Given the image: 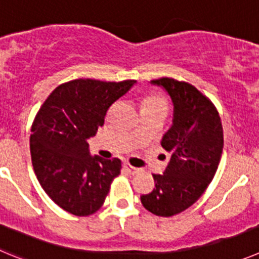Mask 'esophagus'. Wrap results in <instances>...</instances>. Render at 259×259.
<instances>
[{
	"mask_svg": "<svg viewBox=\"0 0 259 259\" xmlns=\"http://www.w3.org/2000/svg\"><path fill=\"white\" fill-rule=\"evenodd\" d=\"M124 169L126 170L127 173L132 174V176H135V174H138L139 171H141V169L133 166V165H130L129 162H125V164H124Z\"/></svg>",
	"mask_w": 259,
	"mask_h": 259,
	"instance_id": "34e87169",
	"label": "esophagus"
}]
</instances>
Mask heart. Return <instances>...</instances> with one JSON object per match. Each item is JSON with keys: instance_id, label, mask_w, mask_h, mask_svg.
<instances>
[{"instance_id": "obj_1", "label": "heart", "mask_w": 259, "mask_h": 259, "mask_svg": "<svg viewBox=\"0 0 259 259\" xmlns=\"http://www.w3.org/2000/svg\"><path fill=\"white\" fill-rule=\"evenodd\" d=\"M150 108H160L166 111L167 103L161 95L151 93V94H147L146 97L143 98V101H142V111Z\"/></svg>"}]
</instances>
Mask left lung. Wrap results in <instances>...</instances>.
I'll list each match as a JSON object with an SVG mask.
<instances>
[{
  "instance_id": "8db88e82",
  "label": "left lung",
  "mask_w": 259,
  "mask_h": 259,
  "mask_svg": "<svg viewBox=\"0 0 259 259\" xmlns=\"http://www.w3.org/2000/svg\"><path fill=\"white\" fill-rule=\"evenodd\" d=\"M174 106L173 125L161 141L170 155L164 174H152L155 188L142 195L144 208L158 217L185 211L213 181L223 150V127L215 106L191 83L161 77Z\"/></svg>"
}]
</instances>
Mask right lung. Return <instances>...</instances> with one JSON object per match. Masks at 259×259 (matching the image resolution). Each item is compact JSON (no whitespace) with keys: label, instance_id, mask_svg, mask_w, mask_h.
<instances>
[{"label":"right lung","instance_id":"1","mask_svg":"<svg viewBox=\"0 0 259 259\" xmlns=\"http://www.w3.org/2000/svg\"><path fill=\"white\" fill-rule=\"evenodd\" d=\"M135 83L78 78L48 97L32 124V165L53 201L77 217L102 208L121 160L90 156L88 139L104 124L108 108Z\"/></svg>","mask_w":259,"mask_h":259}]
</instances>
